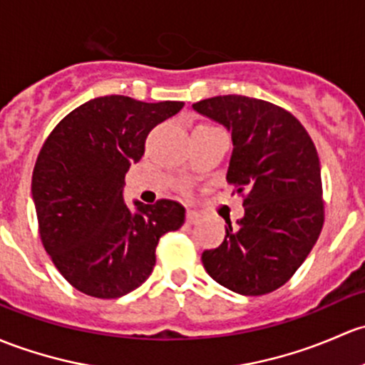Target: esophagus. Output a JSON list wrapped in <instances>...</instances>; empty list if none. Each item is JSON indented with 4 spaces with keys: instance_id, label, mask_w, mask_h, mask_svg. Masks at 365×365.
I'll use <instances>...</instances> for the list:
<instances>
[{
    "instance_id": "34e87169",
    "label": "esophagus",
    "mask_w": 365,
    "mask_h": 365,
    "mask_svg": "<svg viewBox=\"0 0 365 365\" xmlns=\"http://www.w3.org/2000/svg\"><path fill=\"white\" fill-rule=\"evenodd\" d=\"M185 220H187V224H190V225L197 224V222L201 220V213L194 212V210H189V212H187V218H185Z\"/></svg>"
}]
</instances>
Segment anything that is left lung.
Masks as SVG:
<instances>
[{
    "label": "left lung",
    "instance_id": "8db88e82",
    "mask_svg": "<svg viewBox=\"0 0 365 365\" xmlns=\"http://www.w3.org/2000/svg\"><path fill=\"white\" fill-rule=\"evenodd\" d=\"M195 112L231 131L227 183L243 197L245 217L225 240L202 252L217 283L241 295L285 285L317 243L325 220L320 159L304 125L282 106L248 96H217Z\"/></svg>",
    "mask_w": 365,
    "mask_h": 365
}]
</instances>
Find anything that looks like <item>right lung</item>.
<instances>
[{"label": "right lung", "instance_id": "right-lung-1", "mask_svg": "<svg viewBox=\"0 0 365 365\" xmlns=\"http://www.w3.org/2000/svg\"><path fill=\"white\" fill-rule=\"evenodd\" d=\"M182 108V101L103 96L68 113L45 140L31 183L38 232L57 271L82 294L117 299L138 289L155 266L160 236L183 225L180 202L136 201L131 212L122 195L148 133Z\"/></svg>", "mask_w": 365, "mask_h": 365}]
</instances>
